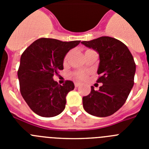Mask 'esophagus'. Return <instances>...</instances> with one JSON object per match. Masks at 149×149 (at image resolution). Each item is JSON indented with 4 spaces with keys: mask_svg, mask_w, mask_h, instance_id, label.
Segmentation results:
<instances>
[{
    "mask_svg": "<svg viewBox=\"0 0 149 149\" xmlns=\"http://www.w3.org/2000/svg\"><path fill=\"white\" fill-rule=\"evenodd\" d=\"M74 86H75V87H78V86H80V84H79V83L75 82L74 83Z\"/></svg>",
    "mask_w": 149,
    "mask_h": 149,
    "instance_id": "obj_1",
    "label": "esophagus"
}]
</instances>
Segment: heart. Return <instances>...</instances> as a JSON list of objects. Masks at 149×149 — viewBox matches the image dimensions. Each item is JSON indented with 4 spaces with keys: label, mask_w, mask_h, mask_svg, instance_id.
Returning a JSON list of instances; mask_svg holds the SVG:
<instances>
[{
    "label": "heart",
    "mask_w": 149,
    "mask_h": 149,
    "mask_svg": "<svg viewBox=\"0 0 149 149\" xmlns=\"http://www.w3.org/2000/svg\"><path fill=\"white\" fill-rule=\"evenodd\" d=\"M68 54H68L65 56V61H66L67 59H68ZM75 76L76 77H77V79H78V80H84V79L86 77V74L85 73V72H77V73H75Z\"/></svg>",
    "instance_id": "b5f03b06"
}]
</instances>
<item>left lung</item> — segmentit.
I'll list each match as a JSON object with an SVG mask.
<instances>
[{"mask_svg":"<svg viewBox=\"0 0 149 149\" xmlns=\"http://www.w3.org/2000/svg\"><path fill=\"white\" fill-rule=\"evenodd\" d=\"M81 43L99 54L97 82L103 84L97 91L91 86L90 93L83 97L84 110L95 116L113 115L125 103L134 86V57L127 46L115 38L101 36Z\"/></svg>","mask_w":149,"mask_h":149,"instance_id":"8db88e82","label":"left lung"}]
</instances>
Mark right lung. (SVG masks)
<instances>
[{"label":"right lung","instance_id":"obj_1","mask_svg":"<svg viewBox=\"0 0 149 149\" xmlns=\"http://www.w3.org/2000/svg\"><path fill=\"white\" fill-rule=\"evenodd\" d=\"M80 42L41 38L26 48L21 56L18 70L21 94L37 115L56 116L65 109V97L74 85L72 81H66L61 86L53 77L63 69L66 54Z\"/></svg>","mask_w":149,"mask_h":149}]
</instances>
